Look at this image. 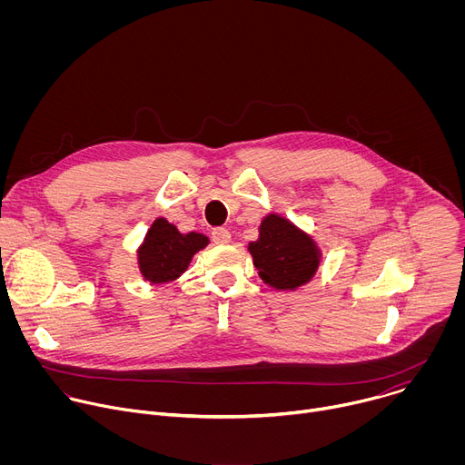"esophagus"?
Listing matches in <instances>:
<instances>
[{
  "mask_svg": "<svg viewBox=\"0 0 465 465\" xmlns=\"http://www.w3.org/2000/svg\"><path fill=\"white\" fill-rule=\"evenodd\" d=\"M212 237H213V242L217 244H228L232 241V233L226 228H215L212 232Z\"/></svg>",
  "mask_w": 465,
  "mask_h": 465,
  "instance_id": "obj_1",
  "label": "esophagus"
}]
</instances>
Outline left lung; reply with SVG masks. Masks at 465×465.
I'll return each instance as SVG.
<instances>
[{
  "mask_svg": "<svg viewBox=\"0 0 465 465\" xmlns=\"http://www.w3.org/2000/svg\"><path fill=\"white\" fill-rule=\"evenodd\" d=\"M259 278L276 291L307 285L322 261L316 241L289 219L269 213L259 224V237L248 244Z\"/></svg>",
  "mask_w": 465,
  "mask_h": 465,
  "instance_id": "obj_1",
  "label": "left lung"
}]
</instances>
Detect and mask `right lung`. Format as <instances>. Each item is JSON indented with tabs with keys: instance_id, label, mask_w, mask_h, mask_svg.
Instances as JSON below:
<instances>
[{
	"instance_id": "1",
	"label": "right lung",
	"mask_w": 465,
	"mask_h": 465,
	"mask_svg": "<svg viewBox=\"0 0 465 465\" xmlns=\"http://www.w3.org/2000/svg\"><path fill=\"white\" fill-rule=\"evenodd\" d=\"M210 244L204 233H182L167 219L158 217L138 248V267L145 282L162 285L180 278L196 252Z\"/></svg>"
}]
</instances>
